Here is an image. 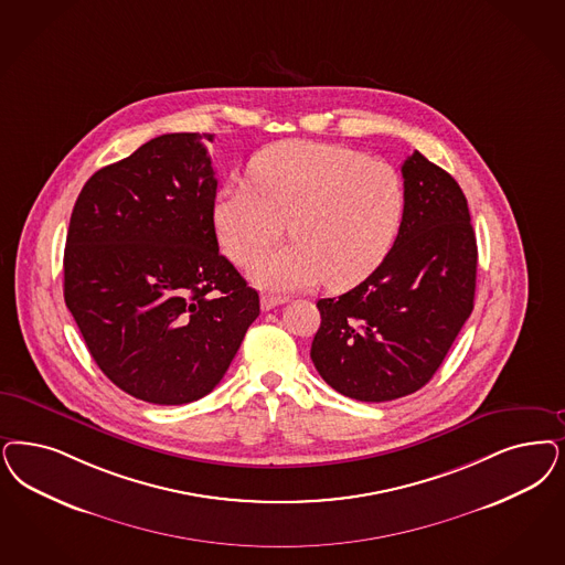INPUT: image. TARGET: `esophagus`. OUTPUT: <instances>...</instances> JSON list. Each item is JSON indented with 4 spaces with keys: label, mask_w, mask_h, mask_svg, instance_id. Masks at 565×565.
<instances>
[{
    "label": "esophagus",
    "mask_w": 565,
    "mask_h": 565,
    "mask_svg": "<svg viewBox=\"0 0 565 565\" xmlns=\"http://www.w3.org/2000/svg\"><path fill=\"white\" fill-rule=\"evenodd\" d=\"M286 302V296H277V294H265L263 298H260V309L263 311H271L275 307H279V305H284Z\"/></svg>",
    "instance_id": "obj_1"
}]
</instances>
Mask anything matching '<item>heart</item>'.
Returning a JSON list of instances; mask_svg holds the SVG:
<instances>
[{
	"instance_id": "obj_1",
	"label": "heart",
	"mask_w": 565,
	"mask_h": 565,
	"mask_svg": "<svg viewBox=\"0 0 565 565\" xmlns=\"http://www.w3.org/2000/svg\"><path fill=\"white\" fill-rule=\"evenodd\" d=\"M250 179L218 190L214 230L227 256L244 265L290 225L294 244L250 267L265 288L298 290L323 279L338 290L356 286L382 265L405 216L398 171L335 143H275L254 156Z\"/></svg>"
}]
</instances>
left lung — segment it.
<instances>
[{
	"label": "left lung",
	"instance_id": "1",
	"mask_svg": "<svg viewBox=\"0 0 565 565\" xmlns=\"http://www.w3.org/2000/svg\"><path fill=\"white\" fill-rule=\"evenodd\" d=\"M401 171L405 216L386 258L351 292L317 302L312 363L363 403L426 386L473 311L478 246L466 195L419 152Z\"/></svg>",
	"mask_w": 565,
	"mask_h": 565
}]
</instances>
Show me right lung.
Listing matches in <instances>:
<instances>
[{
    "label": "right lung",
    "instance_id": "add662e5",
    "mask_svg": "<svg viewBox=\"0 0 565 565\" xmlns=\"http://www.w3.org/2000/svg\"><path fill=\"white\" fill-rule=\"evenodd\" d=\"M211 134H167L89 177L71 214L64 300L104 375L154 405L223 380L260 312L218 253Z\"/></svg>",
    "mask_w": 565,
    "mask_h": 565
}]
</instances>
